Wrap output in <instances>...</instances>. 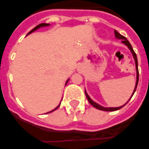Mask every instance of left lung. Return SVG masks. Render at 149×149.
I'll use <instances>...</instances> for the list:
<instances>
[{"mask_svg":"<svg viewBox=\"0 0 149 149\" xmlns=\"http://www.w3.org/2000/svg\"><path fill=\"white\" fill-rule=\"evenodd\" d=\"M114 34H115V37L117 38H119V39H122V42L124 44H125V45H127V47L129 48V49L131 50V52H132V54H133V56H134V60H135V65H136V71H137V81H136V85H135V88H134V93H133V94H132V96L134 95V92H135V91H136V88H137V86H138V84H139V68H138V59H137V56H136V53L134 52V51L133 50V48H132V45L130 44V42H128V40H127V38H125V36H121L120 34H119L118 32V31H114ZM85 93H86V98H87V100H88V101L90 102V104L92 105V106H93L94 107H96L97 109H98V110H101V111H118V110H119V109L122 108L123 107L125 106V105H123V106L121 107H101L100 105H99V104H97V103H95V102H93L92 100L90 98V97H89L88 95H87V93L85 92ZM132 96L131 97V98L132 97ZM129 101V100H128Z\"/></svg>","mask_w":149,"mask_h":149,"instance_id":"1","label":"left lung"}]
</instances>
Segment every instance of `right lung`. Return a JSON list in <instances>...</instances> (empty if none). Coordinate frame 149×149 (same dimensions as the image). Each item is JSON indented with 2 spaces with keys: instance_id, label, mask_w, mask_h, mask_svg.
I'll list each match as a JSON object with an SVG mask.
<instances>
[{
  "instance_id": "obj_1",
  "label": "right lung",
  "mask_w": 149,
  "mask_h": 149,
  "mask_svg": "<svg viewBox=\"0 0 149 149\" xmlns=\"http://www.w3.org/2000/svg\"><path fill=\"white\" fill-rule=\"evenodd\" d=\"M48 25H49V24H46V23H42V24H38V25H37V26L36 27H35V28H34L33 29H32V30H31V31H29V34H30V33H31V32H32V31H36V29H38V28H40V27H43V26H48ZM29 34H28V35H29ZM67 82H68V80H67ZM67 82H66V84H67ZM60 106V104H59V105H58V107H56V108L54 109V110H52V111H50V112H52V111H55V110H56V109L58 108V107ZM50 112H49V113H50Z\"/></svg>"
}]
</instances>
